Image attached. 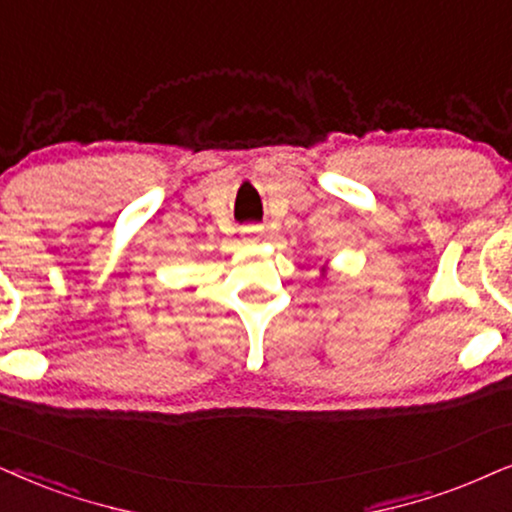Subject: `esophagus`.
Masks as SVG:
<instances>
[{"mask_svg": "<svg viewBox=\"0 0 512 512\" xmlns=\"http://www.w3.org/2000/svg\"><path fill=\"white\" fill-rule=\"evenodd\" d=\"M248 234H252V236H257V234H260V229H257V226H252V229H248Z\"/></svg>", "mask_w": 512, "mask_h": 512, "instance_id": "34e87169", "label": "esophagus"}]
</instances>
